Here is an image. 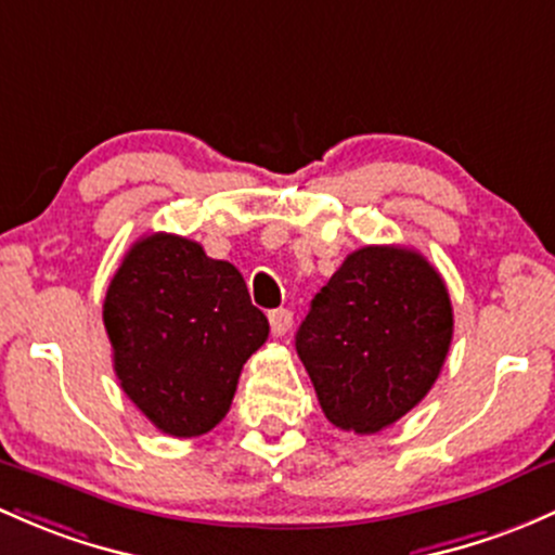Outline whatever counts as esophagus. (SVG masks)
<instances>
[{
    "instance_id": "obj_1",
    "label": "esophagus",
    "mask_w": 555,
    "mask_h": 555,
    "mask_svg": "<svg viewBox=\"0 0 555 555\" xmlns=\"http://www.w3.org/2000/svg\"><path fill=\"white\" fill-rule=\"evenodd\" d=\"M268 322H271V332L276 337L287 335L289 326H293V311H287V308H276V311L268 313Z\"/></svg>"
}]
</instances>
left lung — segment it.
<instances>
[{
    "instance_id": "8db88e82",
    "label": "left lung",
    "mask_w": 555,
    "mask_h": 555,
    "mask_svg": "<svg viewBox=\"0 0 555 555\" xmlns=\"http://www.w3.org/2000/svg\"><path fill=\"white\" fill-rule=\"evenodd\" d=\"M441 273L406 247H361L311 300L295 348L326 420L377 434L434 388L452 343Z\"/></svg>"
}]
</instances>
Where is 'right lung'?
Masks as SVG:
<instances>
[{
    "label": "right lung",
    "instance_id": "obj_1",
    "mask_svg": "<svg viewBox=\"0 0 555 555\" xmlns=\"http://www.w3.org/2000/svg\"><path fill=\"white\" fill-rule=\"evenodd\" d=\"M103 324L121 390L175 439L225 417L244 361L268 337L242 273L175 233L132 244L108 284Z\"/></svg>",
    "mask_w": 555,
    "mask_h": 555
}]
</instances>
